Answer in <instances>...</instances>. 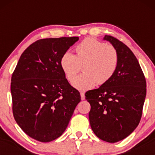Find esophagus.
Wrapping results in <instances>:
<instances>
[{
    "instance_id": "1",
    "label": "esophagus",
    "mask_w": 155,
    "mask_h": 155,
    "mask_svg": "<svg viewBox=\"0 0 155 155\" xmlns=\"http://www.w3.org/2000/svg\"><path fill=\"white\" fill-rule=\"evenodd\" d=\"M80 95H81V99L83 101V100H85V94H84V92H80Z\"/></svg>"
}]
</instances>
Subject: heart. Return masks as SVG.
<instances>
[{
	"label": "heart",
	"instance_id": "heart-1",
	"mask_svg": "<svg viewBox=\"0 0 155 155\" xmlns=\"http://www.w3.org/2000/svg\"><path fill=\"white\" fill-rule=\"evenodd\" d=\"M76 54L65 52L61 56L60 65L70 82L82 68L84 73L72 82L75 88L87 91L97 84L105 85L112 79L119 63L116 48L112 45L94 38H86L75 47ZM83 67H82L81 66Z\"/></svg>",
	"mask_w": 155,
	"mask_h": 155
}]
</instances>
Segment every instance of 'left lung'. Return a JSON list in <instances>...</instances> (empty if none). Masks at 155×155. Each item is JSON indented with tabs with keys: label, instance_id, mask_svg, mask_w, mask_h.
I'll list each match as a JSON object with an SVG mask.
<instances>
[{
	"label": "left lung",
	"instance_id": "obj_1",
	"mask_svg": "<svg viewBox=\"0 0 155 155\" xmlns=\"http://www.w3.org/2000/svg\"><path fill=\"white\" fill-rule=\"evenodd\" d=\"M116 48L119 63L112 79L85 93L91 105L89 121L95 135L107 143L124 140L137 128L143 114L146 81L138 60L118 39L106 35Z\"/></svg>",
	"mask_w": 155,
	"mask_h": 155
}]
</instances>
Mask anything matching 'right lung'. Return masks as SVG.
<instances>
[{
  "label": "right lung",
  "instance_id": "1",
  "mask_svg": "<svg viewBox=\"0 0 155 155\" xmlns=\"http://www.w3.org/2000/svg\"><path fill=\"white\" fill-rule=\"evenodd\" d=\"M78 37L38 40L21 54L11 78L12 113L30 137L48 143L64 132L80 102L60 65Z\"/></svg>",
  "mask_w": 155,
  "mask_h": 155
}]
</instances>
